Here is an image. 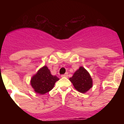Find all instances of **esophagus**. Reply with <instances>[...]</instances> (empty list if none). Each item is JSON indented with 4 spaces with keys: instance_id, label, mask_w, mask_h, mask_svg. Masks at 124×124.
<instances>
[{
    "instance_id": "1",
    "label": "esophagus",
    "mask_w": 124,
    "mask_h": 124,
    "mask_svg": "<svg viewBox=\"0 0 124 124\" xmlns=\"http://www.w3.org/2000/svg\"><path fill=\"white\" fill-rule=\"evenodd\" d=\"M68 73H66V74H62V75H61V77L62 78H66V77H68Z\"/></svg>"
}]
</instances>
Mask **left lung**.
<instances>
[{"label":"left lung","mask_w":124,"mask_h":124,"mask_svg":"<svg viewBox=\"0 0 124 124\" xmlns=\"http://www.w3.org/2000/svg\"><path fill=\"white\" fill-rule=\"evenodd\" d=\"M70 80L74 88L80 93H86L93 86V80L90 74L83 67H80Z\"/></svg>","instance_id":"left-lung-1"}]
</instances>
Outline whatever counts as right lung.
Masks as SVG:
<instances>
[{"label":"right lung","instance_id":"add662e5","mask_svg":"<svg viewBox=\"0 0 124 124\" xmlns=\"http://www.w3.org/2000/svg\"><path fill=\"white\" fill-rule=\"evenodd\" d=\"M60 79L51 75L48 68L45 66L41 68L31 79V85L36 93L44 94L51 91L57 81Z\"/></svg>","mask_w":124,"mask_h":124}]
</instances>
